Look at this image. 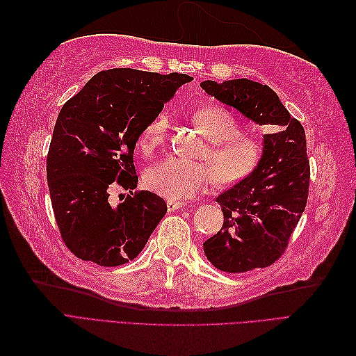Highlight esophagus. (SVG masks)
Segmentation results:
<instances>
[{
	"label": "esophagus",
	"mask_w": 356,
	"mask_h": 356,
	"mask_svg": "<svg viewBox=\"0 0 356 356\" xmlns=\"http://www.w3.org/2000/svg\"><path fill=\"white\" fill-rule=\"evenodd\" d=\"M166 204H168V211H177L182 207H186V203H181V202H177V200H168Z\"/></svg>",
	"instance_id": "34e87169"
}]
</instances>
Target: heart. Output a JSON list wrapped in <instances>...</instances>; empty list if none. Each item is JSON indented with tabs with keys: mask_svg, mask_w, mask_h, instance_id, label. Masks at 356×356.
I'll use <instances>...</instances> for the list:
<instances>
[{
	"mask_svg": "<svg viewBox=\"0 0 356 356\" xmlns=\"http://www.w3.org/2000/svg\"><path fill=\"white\" fill-rule=\"evenodd\" d=\"M193 122L211 141L204 153L209 165L191 163L182 159H169L149 169L144 186L169 200L187 202L199 196L215 181L221 186L236 184L250 177L260 165L263 147L251 136L241 135V123L230 111L218 105H208L193 114ZM169 118L156 115L139 136L144 154H153L165 145Z\"/></svg>",
	"mask_w": 356,
	"mask_h": 356,
	"instance_id": "heart-1",
	"label": "heart"
}]
</instances>
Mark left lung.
I'll use <instances>...</instances> for the list:
<instances>
[{
	"mask_svg": "<svg viewBox=\"0 0 356 356\" xmlns=\"http://www.w3.org/2000/svg\"><path fill=\"white\" fill-rule=\"evenodd\" d=\"M200 88L270 129L263 139L260 165L217 197L224 224L203 243V251L222 272L267 267L285 252L307 203L310 166L305 129L267 84L248 79L220 84L207 80Z\"/></svg>",
	"mask_w": 356,
	"mask_h": 356,
	"instance_id": "left-lung-1",
	"label": "left lung"
}]
</instances>
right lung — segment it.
Returning a JSON list of instances; mask_svg holds the SVG:
<instances>
[{"label":"right lung","instance_id":"add662e5","mask_svg":"<svg viewBox=\"0 0 356 356\" xmlns=\"http://www.w3.org/2000/svg\"><path fill=\"white\" fill-rule=\"evenodd\" d=\"M187 74L131 68L101 71L63 104L47 154V184L68 250L104 267L126 264L144 250L168 211L152 191H135L134 149ZM113 188L133 195L113 205Z\"/></svg>","mask_w":356,"mask_h":356}]
</instances>
